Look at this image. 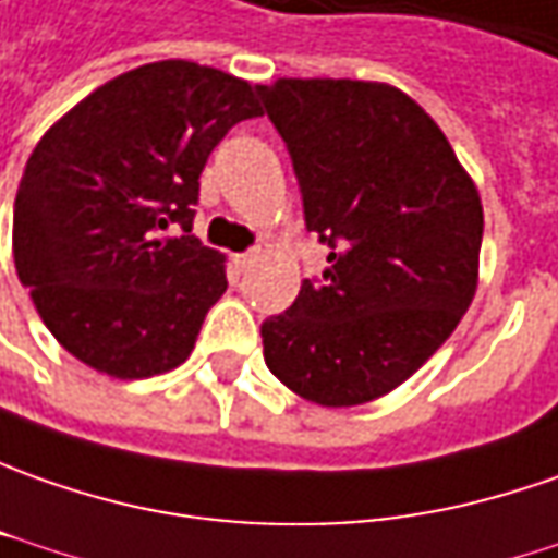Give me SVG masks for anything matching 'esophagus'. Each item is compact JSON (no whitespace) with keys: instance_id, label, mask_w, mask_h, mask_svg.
<instances>
[{"instance_id":"1","label":"esophagus","mask_w":558,"mask_h":558,"mask_svg":"<svg viewBox=\"0 0 558 558\" xmlns=\"http://www.w3.org/2000/svg\"><path fill=\"white\" fill-rule=\"evenodd\" d=\"M257 257H260V248H254V252H245V254H235V267L239 270H248L257 264Z\"/></svg>"}]
</instances>
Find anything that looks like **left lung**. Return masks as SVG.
I'll return each instance as SVG.
<instances>
[{
    "mask_svg": "<svg viewBox=\"0 0 558 558\" xmlns=\"http://www.w3.org/2000/svg\"><path fill=\"white\" fill-rule=\"evenodd\" d=\"M288 144L319 282L264 323L272 375L323 409L405 384L480 286L482 199L433 116L387 82L276 78L257 88Z\"/></svg>",
    "mask_w": 558,
    "mask_h": 558,
    "instance_id": "8db88e82",
    "label": "left lung"
}]
</instances>
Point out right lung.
<instances>
[{
  "label": "right lung",
  "mask_w": 558,
  "mask_h": 558,
  "mask_svg": "<svg viewBox=\"0 0 558 558\" xmlns=\"http://www.w3.org/2000/svg\"><path fill=\"white\" fill-rule=\"evenodd\" d=\"M252 116V82L156 61L104 82L45 131L14 196L11 254L66 353L119 380L193 353L227 291V257L166 233L193 230L202 168Z\"/></svg>",
  "instance_id": "1"
}]
</instances>
